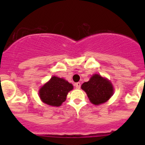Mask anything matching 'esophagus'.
<instances>
[{
	"instance_id": "esophagus-1",
	"label": "esophagus",
	"mask_w": 145,
	"mask_h": 145,
	"mask_svg": "<svg viewBox=\"0 0 145 145\" xmlns=\"http://www.w3.org/2000/svg\"><path fill=\"white\" fill-rule=\"evenodd\" d=\"M75 86H76V88L79 89L80 88H81V83H79V82H78V83H76Z\"/></svg>"
}]
</instances>
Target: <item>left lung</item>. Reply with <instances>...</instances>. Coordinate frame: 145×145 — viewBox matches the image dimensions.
Segmentation results:
<instances>
[{
  "instance_id": "left-lung-1",
  "label": "left lung",
  "mask_w": 145,
  "mask_h": 145,
  "mask_svg": "<svg viewBox=\"0 0 145 145\" xmlns=\"http://www.w3.org/2000/svg\"><path fill=\"white\" fill-rule=\"evenodd\" d=\"M81 88L86 93L90 102L95 105L106 102L114 93L112 83L99 74L92 76L88 81L82 84Z\"/></svg>"
}]
</instances>
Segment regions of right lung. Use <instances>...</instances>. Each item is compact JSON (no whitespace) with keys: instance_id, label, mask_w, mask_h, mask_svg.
<instances>
[{"instance_id":"1","label":"right lung","mask_w":145,"mask_h":145,"mask_svg":"<svg viewBox=\"0 0 145 145\" xmlns=\"http://www.w3.org/2000/svg\"><path fill=\"white\" fill-rule=\"evenodd\" d=\"M74 88L72 84L64 78L52 76L40 88V100L50 106H59L67 99V94Z\"/></svg>"}]
</instances>
